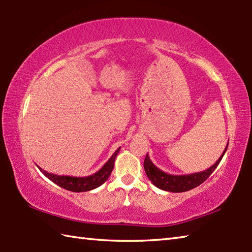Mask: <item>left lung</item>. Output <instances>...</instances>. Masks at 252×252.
Instances as JSON below:
<instances>
[{"mask_svg":"<svg viewBox=\"0 0 252 252\" xmlns=\"http://www.w3.org/2000/svg\"><path fill=\"white\" fill-rule=\"evenodd\" d=\"M227 149L228 144L227 147H225L224 151L222 152V155H221L219 159L217 160L216 163L211 165L210 168H208L207 170H204V171L191 174H180V176L165 173L162 171V170H160L153 164L150 157H149L147 153V157L143 162L144 171H146L149 180H150L157 188H159V189L169 191V192H185V191H189L191 189H193V188L200 186L202 182L206 181L207 179L210 177V174L215 171L217 167H218V164L220 163L221 159L223 158Z\"/></svg>","mask_w":252,"mask_h":252,"instance_id":"obj_1","label":"left lung"}]
</instances>
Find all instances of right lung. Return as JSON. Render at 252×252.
I'll return each mask as SVG.
<instances>
[{"mask_svg":"<svg viewBox=\"0 0 252 252\" xmlns=\"http://www.w3.org/2000/svg\"><path fill=\"white\" fill-rule=\"evenodd\" d=\"M120 149L121 147L117 149L116 152L112 155V157L105 162V164L99 170V171H96L95 173H93L91 176H88V177L58 176V174L45 171V170H43L40 167L37 168L40 169V171L43 173L46 178L50 179V180L54 182L55 185L63 188V189L73 191V192H85V191L95 189V188L103 185V183L108 180V178L110 177V174L113 170L114 161H116V158L118 156L119 151H120Z\"/></svg>","mask_w":252,"mask_h":252,"instance_id":"add662e5","label":"right lung"}]
</instances>
